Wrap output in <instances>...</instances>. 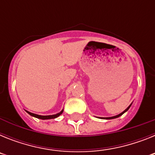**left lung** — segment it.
<instances>
[{
  "instance_id": "1",
  "label": "left lung",
  "mask_w": 155,
  "mask_h": 155,
  "mask_svg": "<svg viewBox=\"0 0 155 155\" xmlns=\"http://www.w3.org/2000/svg\"><path fill=\"white\" fill-rule=\"evenodd\" d=\"M131 105H132V103H131L130 105H129L128 107H127V109H126L124 111V112H122L121 113H120V114H118V115H116V116H111V117H100V118H101V119H104V120H113V119L118 118V117H120V116H121L122 115L124 114V113H125L126 112H127V111L129 109H130V106H131Z\"/></svg>"
}]
</instances>
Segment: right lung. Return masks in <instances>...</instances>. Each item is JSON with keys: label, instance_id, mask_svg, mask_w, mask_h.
Masks as SVG:
<instances>
[{"label": "right lung", "instance_id": "add662e5", "mask_svg": "<svg viewBox=\"0 0 155 155\" xmlns=\"http://www.w3.org/2000/svg\"><path fill=\"white\" fill-rule=\"evenodd\" d=\"M26 111V113H28L30 116H33V117H35V118H38V119H40V120H51V119H55L57 117H58L59 116H61V114L63 113L64 112V109L60 112V113H57V114H54V115H49V116H41V115H38V114H35V113H30L28 111Z\"/></svg>", "mask_w": 155, "mask_h": 155}]
</instances>
